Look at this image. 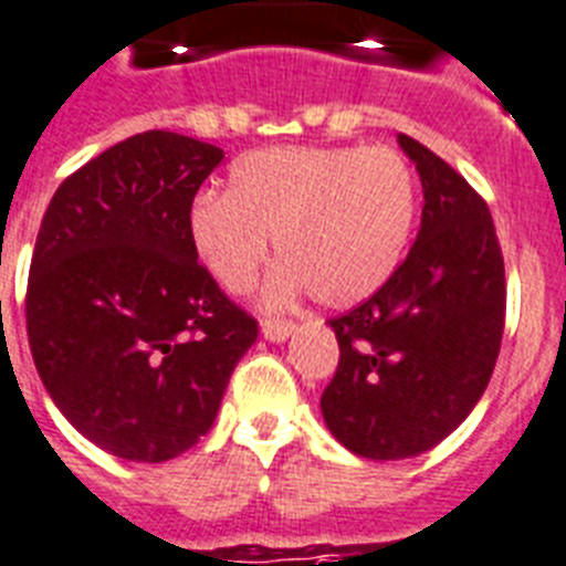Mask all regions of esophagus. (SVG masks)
Listing matches in <instances>:
<instances>
[{"label":"esophagus","mask_w":566,"mask_h":566,"mask_svg":"<svg viewBox=\"0 0 566 566\" xmlns=\"http://www.w3.org/2000/svg\"><path fill=\"white\" fill-rule=\"evenodd\" d=\"M293 331H296V324L293 322H279V318H264L262 322V336L273 344L287 342V338L293 336Z\"/></svg>","instance_id":"34e87169"}]
</instances>
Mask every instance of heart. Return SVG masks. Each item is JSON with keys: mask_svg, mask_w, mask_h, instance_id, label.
Masks as SVG:
<instances>
[{"mask_svg": "<svg viewBox=\"0 0 566 566\" xmlns=\"http://www.w3.org/2000/svg\"><path fill=\"white\" fill-rule=\"evenodd\" d=\"M416 216V176L392 147H264L233 161L228 193L196 196L188 239L219 287L242 293L279 264L264 302L313 290L327 307L373 296L399 268Z\"/></svg>", "mask_w": 566, "mask_h": 566, "instance_id": "1", "label": "heart"}]
</instances>
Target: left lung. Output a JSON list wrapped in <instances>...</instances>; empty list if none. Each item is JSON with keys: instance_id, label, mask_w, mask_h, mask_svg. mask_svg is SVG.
<instances>
[{"instance_id": "left-lung-1", "label": "left lung", "mask_w": 566, "mask_h": 566, "mask_svg": "<svg viewBox=\"0 0 566 566\" xmlns=\"http://www.w3.org/2000/svg\"><path fill=\"white\" fill-rule=\"evenodd\" d=\"M399 147L424 190L416 244L390 279L331 318L338 367L322 392L327 430L350 453H427L484 396L504 333V259L493 219L453 167L410 136Z\"/></svg>"}]
</instances>
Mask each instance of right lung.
<instances>
[{
  "label": "right lung",
  "instance_id": "obj_1",
  "mask_svg": "<svg viewBox=\"0 0 566 566\" xmlns=\"http://www.w3.org/2000/svg\"><path fill=\"white\" fill-rule=\"evenodd\" d=\"M224 150L147 130L53 193L28 279V342L53 405L87 441L159 464L210 430L255 318L199 264L188 208Z\"/></svg>",
  "mask_w": 566,
  "mask_h": 566
}]
</instances>
